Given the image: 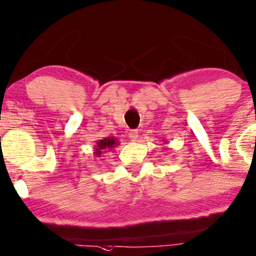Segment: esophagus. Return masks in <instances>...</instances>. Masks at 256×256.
Returning a JSON list of instances; mask_svg holds the SVG:
<instances>
[{
    "mask_svg": "<svg viewBox=\"0 0 256 256\" xmlns=\"http://www.w3.org/2000/svg\"><path fill=\"white\" fill-rule=\"evenodd\" d=\"M129 138H130L132 142H136L138 141V130H130L129 132Z\"/></svg>",
    "mask_w": 256,
    "mask_h": 256,
    "instance_id": "34e87169",
    "label": "esophagus"
}]
</instances>
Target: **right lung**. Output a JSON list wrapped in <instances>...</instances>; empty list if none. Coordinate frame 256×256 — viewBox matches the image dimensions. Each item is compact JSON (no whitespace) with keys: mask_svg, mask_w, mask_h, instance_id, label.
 I'll return each mask as SVG.
<instances>
[{"mask_svg":"<svg viewBox=\"0 0 256 256\" xmlns=\"http://www.w3.org/2000/svg\"><path fill=\"white\" fill-rule=\"evenodd\" d=\"M120 142L118 141V138H104L102 140H98L95 142L94 149H95V155L101 156L102 152H106L108 150H112L114 147H118Z\"/></svg>","mask_w":256,"mask_h":256,"instance_id":"add662e5","label":"right lung"}]
</instances>
